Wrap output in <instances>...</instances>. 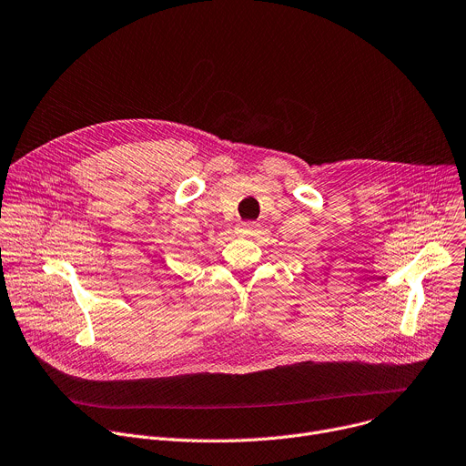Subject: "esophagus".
Masks as SVG:
<instances>
[{
	"label": "esophagus",
	"mask_w": 466,
	"mask_h": 466,
	"mask_svg": "<svg viewBox=\"0 0 466 466\" xmlns=\"http://www.w3.org/2000/svg\"><path fill=\"white\" fill-rule=\"evenodd\" d=\"M239 230H241L243 236H252L258 230V223H241Z\"/></svg>",
	"instance_id": "34e87169"
}]
</instances>
